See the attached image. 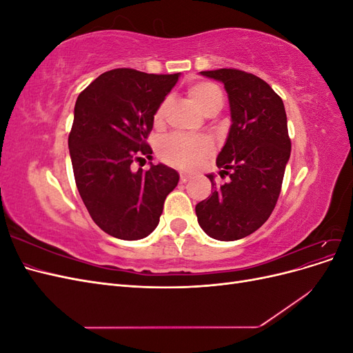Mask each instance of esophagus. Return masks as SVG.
Here are the masks:
<instances>
[{
  "label": "esophagus",
  "mask_w": 353,
  "mask_h": 353,
  "mask_svg": "<svg viewBox=\"0 0 353 353\" xmlns=\"http://www.w3.org/2000/svg\"><path fill=\"white\" fill-rule=\"evenodd\" d=\"M179 181H181V183H183V184H185V183H188V181H190V176H188L187 174H181V175H179Z\"/></svg>",
  "instance_id": "1"
}]
</instances>
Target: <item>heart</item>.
<instances>
[{"label":"heart","mask_w":353,"mask_h":353,"mask_svg":"<svg viewBox=\"0 0 353 353\" xmlns=\"http://www.w3.org/2000/svg\"><path fill=\"white\" fill-rule=\"evenodd\" d=\"M188 97L206 116L215 113L222 105V92L212 82H196L190 85ZM168 108V100L160 103L154 113V122H162ZM213 152V144L205 137L191 138L181 134H172L163 138L159 144V156L168 165L181 169H194Z\"/></svg>","instance_id":"heart-1"}]
</instances>
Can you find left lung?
Here are the masks:
<instances>
[{
    "label": "left lung",
    "mask_w": 353,
    "mask_h": 353,
    "mask_svg": "<svg viewBox=\"0 0 353 353\" xmlns=\"http://www.w3.org/2000/svg\"><path fill=\"white\" fill-rule=\"evenodd\" d=\"M221 81L228 92L231 128L218 154L221 176L228 181L196 205L200 227L208 236L234 241L261 228L281 193L292 141L283 100L268 83L239 69L201 72Z\"/></svg>",
    "instance_id": "obj_1"
}]
</instances>
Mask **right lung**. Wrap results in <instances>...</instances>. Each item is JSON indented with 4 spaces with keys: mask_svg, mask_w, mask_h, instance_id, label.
I'll use <instances>...</instances> for the list:
<instances>
[{
    "mask_svg": "<svg viewBox=\"0 0 353 353\" xmlns=\"http://www.w3.org/2000/svg\"><path fill=\"white\" fill-rule=\"evenodd\" d=\"M178 77L113 69L78 95L69 134L74 183L92 221L109 236L147 237L178 184L176 170L165 165L131 169L152 157L147 138L154 113Z\"/></svg>",
    "mask_w": 353,
    "mask_h": 353,
    "instance_id": "add662e5",
    "label": "right lung"
}]
</instances>
